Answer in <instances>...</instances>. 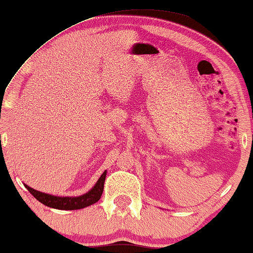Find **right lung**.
<instances>
[{
  "label": "right lung",
  "mask_w": 253,
  "mask_h": 253,
  "mask_svg": "<svg viewBox=\"0 0 253 253\" xmlns=\"http://www.w3.org/2000/svg\"><path fill=\"white\" fill-rule=\"evenodd\" d=\"M106 170L102 174V176L98 179L96 185L91 191H88L85 194L80 195V197H55V195L46 194V193L35 191L31 188L29 186L26 185V188L28 189L29 193L34 197L37 200L40 201L41 204L46 205V206L52 207L56 210H65V211H72V210H80L84 207L90 206V205L96 204L99 200L103 194L104 182H105Z\"/></svg>",
  "instance_id": "add662e5"
}]
</instances>
